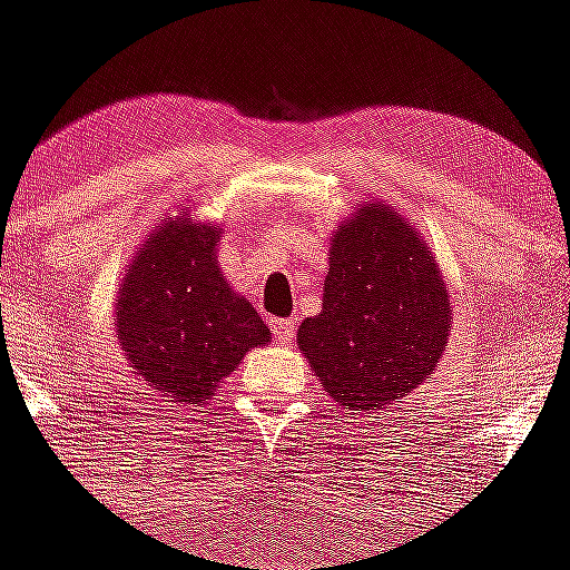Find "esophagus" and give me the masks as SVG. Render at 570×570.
Masks as SVG:
<instances>
[{
    "instance_id": "1",
    "label": "esophagus",
    "mask_w": 570,
    "mask_h": 570,
    "mask_svg": "<svg viewBox=\"0 0 570 570\" xmlns=\"http://www.w3.org/2000/svg\"><path fill=\"white\" fill-rule=\"evenodd\" d=\"M269 331H273L278 344H292L297 327H295V322H292V320H269Z\"/></svg>"
}]
</instances>
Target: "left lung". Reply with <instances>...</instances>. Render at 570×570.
I'll list each match as a JSON object with an SVG mask.
<instances>
[{
    "instance_id": "1",
    "label": "left lung",
    "mask_w": 570,
    "mask_h": 570,
    "mask_svg": "<svg viewBox=\"0 0 570 570\" xmlns=\"http://www.w3.org/2000/svg\"><path fill=\"white\" fill-rule=\"evenodd\" d=\"M451 301L421 235L385 205H363L331 239L320 316L297 331L325 391L344 410H374L415 391L440 365Z\"/></svg>"
}]
</instances>
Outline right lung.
<instances>
[{
    "label": "right lung",
    "mask_w": 570,
    "mask_h": 570,
    "mask_svg": "<svg viewBox=\"0 0 570 570\" xmlns=\"http://www.w3.org/2000/svg\"><path fill=\"white\" fill-rule=\"evenodd\" d=\"M218 239L213 224L177 215L144 239L119 286V346L153 391L185 404L213 399L245 352L269 341L254 305L226 284Z\"/></svg>",
    "instance_id": "add662e5"
}]
</instances>
